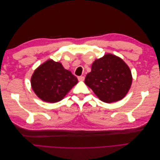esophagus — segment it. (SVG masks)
Instances as JSON below:
<instances>
[{
	"label": "esophagus",
	"instance_id": "obj_1",
	"mask_svg": "<svg viewBox=\"0 0 160 160\" xmlns=\"http://www.w3.org/2000/svg\"><path fill=\"white\" fill-rule=\"evenodd\" d=\"M77 78H78V80L79 81H83L85 80V77L83 76H79Z\"/></svg>",
	"mask_w": 160,
	"mask_h": 160
}]
</instances>
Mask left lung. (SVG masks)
<instances>
[{
	"label": "left lung",
	"mask_w": 160,
	"mask_h": 160,
	"mask_svg": "<svg viewBox=\"0 0 160 160\" xmlns=\"http://www.w3.org/2000/svg\"><path fill=\"white\" fill-rule=\"evenodd\" d=\"M132 83L129 67L121 58L106 54L92 64L85 83L105 103H113L126 95Z\"/></svg>",
	"instance_id": "8db88e82"
}]
</instances>
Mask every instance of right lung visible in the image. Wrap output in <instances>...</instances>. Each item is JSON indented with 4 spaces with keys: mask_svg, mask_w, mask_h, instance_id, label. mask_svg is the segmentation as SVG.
<instances>
[{
    "mask_svg": "<svg viewBox=\"0 0 160 160\" xmlns=\"http://www.w3.org/2000/svg\"><path fill=\"white\" fill-rule=\"evenodd\" d=\"M77 83V77L64 69L61 62L49 59L41 65L32 75L31 83L35 94L45 102L62 100Z\"/></svg>",
    "mask_w": 160,
    "mask_h": 160,
    "instance_id": "add662e5",
    "label": "right lung"
}]
</instances>
